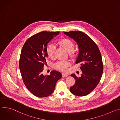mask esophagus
<instances>
[{
  "instance_id": "1",
  "label": "esophagus",
  "mask_w": 120,
  "mask_h": 120,
  "mask_svg": "<svg viewBox=\"0 0 120 120\" xmlns=\"http://www.w3.org/2000/svg\"><path fill=\"white\" fill-rule=\"evenodd\" d=\"M68 76V75L65 74V73H62V76L63 77H66Z\"/></svg>"
}]
</instances>
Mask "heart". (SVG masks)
I'll return each instance as SVG.
<instances>
[{
	"mask_svg": "<svg viewBox=\"0 0 120 120\" xmlns=\"http://www.w3.org/2000/svg\"><path fill=\"white\" fill-rule=\"evenodd\" d=\"M59 45L64 47L67 51L69 52V55L71 57L75 56V51L74 49L75 47V43L71 39L68 38H63L58 42ZM56 50V45L53 44H49L46 48V52L48 56L52 58L54 57ZM70 65V63L67 61L60 60L55 64L54 66L56 69L62 71H65L67 69V67Z\"/></svg>",
	"mask_w": 120,
	"mask_h": 120,
	"instance_id": "heart-1",
	"label": "heart"
}]
</instances>
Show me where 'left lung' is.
I'll list each match as a JSON object with an SVG mask.
<instances>
[{"label": "left lung", "instance_id": "left-lung-1", "mask_svg": "<svg viewBox=\"0 0 120 120\" xmlns=\"http://www.w3.org/2000/svg\"><path fill=\"white\" fill-rule=\"evenodd\" d=\"M78 44L79 55L75 63L81 64L82 74L78 78L71 75L75 83L70 88V92L78 96H83L91 93L99 83L103 72V64L100 51L95 43L88 35L79 31L64 32Z\"/></svg>", "mask_w": 120, "mask_h": 120}]
</instances>
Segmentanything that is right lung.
Instances as JSON below:
<instances>
[{"label": "right lung", "instance_id": "obj_1", "mask_svg": "<svg viewBox=\"0 0 120 120\" xmlns=\"http://www.w3.org/2000/svg\"><path fill=\"white\" fill-rule=\"evenodd\" d=\"M59 32L42 31L30 37L25 43L20 54L19 67L23 82L28 91L38 97H45L54 92L61 74L53 70L51 74H43L47 55L48 42Z\"/></svg>", "mask_w": 120, "mask_h": 120}]
</instances>
